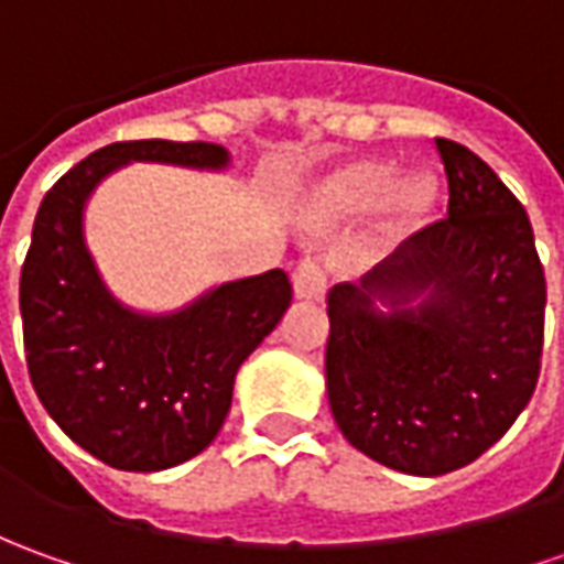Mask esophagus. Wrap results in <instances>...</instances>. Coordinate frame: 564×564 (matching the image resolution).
Here are the masks:
<instances>
[{"mask_svg": "<svg viewBox=\"0 0 564 564\" xmlns=\"http://www.w3.org/2000/svg\"><path fill=\"white\" fill-rule=\"evenodd\" d=\"M293 290H296V299H305V302H314V299L324 296L327 290V268L321 259H302L293 274Z\"/></svg>", "mask_w": 564, "mask_h": 564, "instance_id": "esophagus-1", "label": "esophagus"}]
</instances>
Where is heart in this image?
<instances>
[{"label":"heart","mask_w":564,"mask_h":564,"mask_svg":"<svg viewBox=\"0 0 564 564\" xmlns=\"http://www.w3.org/2000/svg\"><path fill=\"white\" fill-rule=\"evenodd\" d=\"M438 206V178L411 172L394 178V163L382 156L343 160L314 175L299 194V218L314 231L351 225L377 209L382 228L394 237L416 231Z\"/></svg>","instance_id":"obj_1"}]
</instances>
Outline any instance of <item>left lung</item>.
Returning a JSON list of instances; mask_svg holds the SVG:
<instances>
[{"instance_id":"obj_1","label":"left lung","mask_w":564,"mask_h":564,"mask_svg":"<svg viewBox=\"0 0 564 564\" xmlns=\"http://www.w3.org/2000/svg\"><path fill=\"white\" fill-rule=\"evenodd\" d=\"M447 218L327 296V398L351 447L444 475L481 457L531 401L546 281L524 206L457 141L435 138Z\"/></svg>"}]
</instances>
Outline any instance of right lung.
I'll return each mask as SVG.
<instances>
[{"label": "right lung", "mask_w": 564, "mask_h": 564, "mask_svg": "<svg viewBox=\"0 0 564 564\" xmlns=\"http://www.w3.org/2000/svg\"><path fill=\"white\" fill-rule=\"evenodd\" d=\"M129 163L228 170L213 141H117L89 153L40 203L21 271L30 382L73 442L122 473H160L206 451L231 411L234 377L290 308L274 268L148 314L107 290L86 247V203Z\"/></svg>", "instance_id": "add662e5"}]
</instances>
